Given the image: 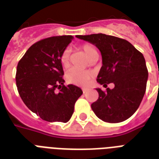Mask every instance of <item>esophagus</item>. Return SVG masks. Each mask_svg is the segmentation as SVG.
I'll use <instances>...</instances> for the list:
<instances>
[{
  "instance_id": "esophagus-1",
  "label": "esophagus",
  "mask_w": 159,
  "mask_h": 159,
  "mask_svg": "<svg viewBox=\"0 0 159 159\" xmlns=\"http://www.w3.org/2000/svg\"><path fill=\"white\" fill-rule=\"evenodd\" d=\"M87 91H88V89L87 88H82V92H83V93H86V92H87Z\"/></svg>"
}]
</instances>
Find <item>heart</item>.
I'll return each instance as SVG.
<instances>
[{
	"mask_svg": "<svg viewBox=\"0 0 159 159\" xmlns=\"http://www.w3.org/2000/svg\"><path fill=\"white\" fill-rule=\"evenodd\" d=\"M81 50L84 53L86 57L92 61L95 57H98V53L94 46L91 43H85L81 46ZM70 53L69 51L66 49L62 53L60 56V62L63 67H67L69 65ZM92 77V73L88 71L84 70L76 69L72 68L68 70L66 73V79L69 83L78 85V86H87L89 83L91 77Z\"/></svg>",
	"mask_w": 159,
	"mask_h": 159,
	"instance_id": "b5f03b06",
	"label": "heart"
}]
</instances>
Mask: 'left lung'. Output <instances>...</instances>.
<instances>
[{"mask_svg": "<svg viewBox=\"0 0 159 159\" xmlns=\"http://www.w3.org/2000/svg\"><path fill=\"white\" fill-rule=\"evenodd\" d=\"M96 45L102 53V67L97 82L113 89L97 88L99 97L92 104V111L102 120L119 123L133 115L140 105L146 91L148 69L143 55L129 42L104 34L77 35Z\"/></svg>", "mask_w": 159, "mask_h": 159, "instance_id": "1", "label": "left lung"}]
</instances>
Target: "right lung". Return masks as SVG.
<instances>
[{"mask_svg":"<svg viewBox=\"0 0 159 159\" xmlns=\"http://www.w3.org/2000/svg\"><path fill=\"white\" fill-rule=\"evenodd\" d=\"M72 35L54 36L34 43L20 60L16 86L25 106L48 122L66 123L82 94L80 87L64 86L60 56L71 43Z\"/></svg>","mask_w":159,"mask_h":159,"instance_id":"right-lung-1","label":"right lung"}]
</instances>
